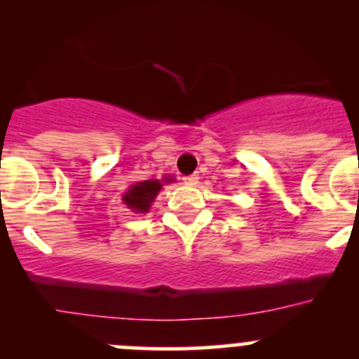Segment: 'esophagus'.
Here are the masks:
<instances>
[{"instance_id":"1","label":"esophagus","mask_w":359,"mask_h":359,"mask_svg":"<svg viewBox=\"0 0 359 359\" xmlns=\"http://www.w3.org/2000/svg\"><path fill=\"white\" fill-rule=\"evenodd\" d=\"M182 180H184V184H186V186H196L198 180H200V177H198V173H193V175L184 177Z\"/></svg>"}]
</instances>
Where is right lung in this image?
Here are the masks:
<instances>
[{"mask_svg": "<svg viewBox=\"0 0 359 359\" xmlns=\"http://www.w3.org/2000/svg\"><path fill=\"white\" fill-rule=\"evenodd\" d=\"M163 182H172V179L166 177ZM163 184L159 180H144V182H137L123 194V201L128 206L130 210H133L135 213H147L151 208V203L154 201V198L158 196V193L161 191Z\"/></svg>", "mask_w": 359, "mask_h": 359, "instance_id": "obj_1", "label": "right lung"}]
</instances>
